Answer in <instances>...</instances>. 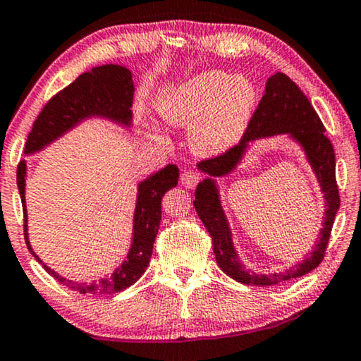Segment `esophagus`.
<instances>
[{
  "mask_svg": "<svg viewBox=\"0 0 361 361\" xmlns=\"http://www.w3.org/2000/svg\"><path fill=\"white\" fill-rule=\"evenodd\" d=\"M201 180L200 173H196V171H185V173L181 175L180 183L188 190H191V188H195L197 185V181Z\"/></svg>",
  "mask_w": 361,
  "mask_h": 361,
  "instance_id": "obj_1",
  "label": "esophagus"
}]
</instances>
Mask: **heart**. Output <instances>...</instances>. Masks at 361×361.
Here are the masks:
<instances>
[{"label": "heart", "instance_id": "1", "mask_svg": "<svg viewBox=\"0 0 361 361\" xmlns=\"http://www.w3.org/2000/svg\"><path fill=\"white\" fill-rule=\"evenodd\" d=\"M257 99L255 85L247 77L209 70L170 88L157 109L169 124L190 129L188 142L196 155L216 157L240 142Z\"/></svg>", "mask_w": 361, "mask_h": 361}]
</instances>
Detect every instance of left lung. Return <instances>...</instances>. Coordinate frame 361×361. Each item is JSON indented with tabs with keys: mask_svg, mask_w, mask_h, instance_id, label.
Here are the masks:
<instances>
[{
	"mask_svg": "<svg viewBox=\"0 0 361 361\" xmlns=\"http://www.w3.org/2000/svg\"><path fill=\"white\" fill-rule=\"evenodd\" d=\"M324 132L326 129H324L321 119L309 99L299 90V86L284 73L276 72L267 80L265 94L258 103V108L253 113V118L240 144L232 147L221 157L197 164V170L202 171L206 178L197 183L192 202H195L197 216L212 238V250H214L217 265L232 280L242 284L271 286V284L306 275L322 262L335 214L340 207L338 188L335 181L334 147ZM276 135H286L303 150L305 158L322 186L326 209L324 210L323 229L319 231L318 243L309 256L283 272L257 274L248 271L243 265L233 245L228 220L220 202L216 178L231 174L241 164L253 141L271 138Z\"/></svg>",
	"mask_w": 361,
	"mask_h": 361,
	"instance_id": "obj_1",
	"label": "left lung"
}]
</instances>
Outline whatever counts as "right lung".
<instances>
[{
  "label": "right lung",
  "mask_w": 361,
  "mask_h": 361,
  "mask_svg": "<svg viewBox=\"0 0 361 361\" xmlns=\"http://www.w3.org/2000/svg\"><path fill=\"white\" fill-rule=\"evenodd\" d=\"M134 80L132 72L123 65H101L81 73L80 77L54 96L39 118L35 119L32 130L29 132L24 155L30 157L45 147L54 144L67 132L78 128L80 124L91 119L108 121L124 130H132V103H134ZM178 166L166 165L157 173L147 176L137 183V200L134 217H132L130 247L124 260L113 271V275L103 278L98 283H73L63 278L54 268L40 260L32 250L27 229V207H26V178L27 160H23L18 166V190L23 201L24 211V233L29 250L35 260L42 263L49 275L63 283L65 286L81 294H104L123 291L134 284L144 275L149 267L154 242L161 219V197L171 188L178 185Z\"/></svg>",
  "instance_id": "add662e5"
}]
</instances>
